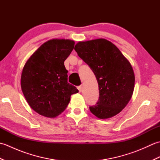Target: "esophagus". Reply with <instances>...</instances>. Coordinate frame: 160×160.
<instances>
[{
  "label": "esophagus",
  "instance_id": "obj_1",
  "mask_svg": "<svg viewBox=\"0 0 160 160\" xmlns=\"http://www.w3.org/2000/svg\"><path fill=\"white\" fill-rule=\"evenodd\" d=\"M78 91H80V92H81V91H82V86H78Z\"/></svg>",
  "mask_w": 160,
  "mask_h": 160
}]
</instances>
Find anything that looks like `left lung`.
<instances>
[{
  "instance_id": "1",
  "label": "left lung",
  "mask_w": 160,
  "mask_h": 160,
  "mask_svg": "<svg viewBox=\"0 0 160 160\" xmlns=\"http://www.w3.org/2000/svg\"><path fill=\"white\" fill-rule=\"evenodd\" d=\"M74 49L93 71L99 100L90 111L100 119L111 118L128 104L133 93L135 74L130 62L114 44L104 38L78 42Z\"/></svg>"
}]
</instances>
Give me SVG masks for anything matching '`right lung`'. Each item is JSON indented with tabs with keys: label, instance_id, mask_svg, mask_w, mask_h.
I'll return each mask as SVG.
<instances>
[{
	"label": "right lung",
	"instance_id": "add662e5",
	"mask_svg": "<svg viewBox=\"0 0 160 160\" xmlns=\"http://www.w3.org/2000/svg\"><path fill=\"white\" fill-rule=\"evenodd\" d=\"M69 39H52L43 43L24 66L20 85L29 107L47 118H56L65 110L71 96L78 92L68 83L64 62L73 49Z\"/></svg>",
	"mask_w": 160,
	"mask_h": 160
}]
</instances>
